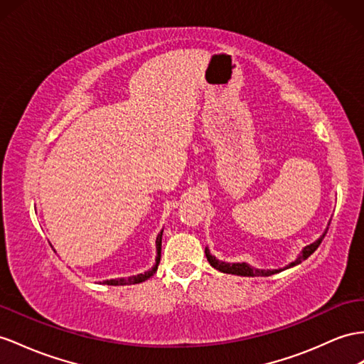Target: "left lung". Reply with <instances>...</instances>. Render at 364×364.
<instances>
[{
	"mask_svg": "<svg viewBox=\"0 0 364 364\" xmlns=\"http://www.w3.org/2000/svg\"><path fill=\"white\" fill-rule=\"evenodd\" d=\"M326 232H328V230H326ZM326 232H324V234H323L318 240L315 241V243H312V245H309V246H306V247L301 250V254L298 255V258L295 259V262H292L291 264L286 266L284 269H289V267H292V266L300 264L301 262H304L306 258H309V257L315 252L316 247H318V246L321 245V241H323V238H324V235H326ZM204 252H206L208 262L210 263V266L215 267L217 271L225 272V274L241 275V277H269V275H274V274H278V272L284 271V269H274V271H263V269L250 267V266L246 264V263H225V262H220V259H217L215 257H212L208 247H206V250H204Z\"/></svg>",
	"mask_w": 364,
	"mask_h": 364,
	"instance_id": "obj_1",
	"label": "left lung"
}]
</instances>
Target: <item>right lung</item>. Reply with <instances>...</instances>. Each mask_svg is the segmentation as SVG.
I'll list each match as a JSON object with an SVG mask.
<instances>
[{"label":"right lung","mask_w":364,"mask_h":364,"mask_svg":"<svg viewBox=\"0 0 364 364\" xmlns=\"http://www.w3.org/2000/svg\"><path fill=\"white\" fill-rule=\"evenodd\" d=\"M161 237H163V230L158 234L156 237V259H155V264L151 269V271H147L144 274H138L135 277H129V278H115V279H106V282H102V284H107V286H126V284H136V283H143L146 282L147 278H151L158 269V264H160V258H161Z\"/></svg>","instance_id":"add662e5"}]
</instances>
